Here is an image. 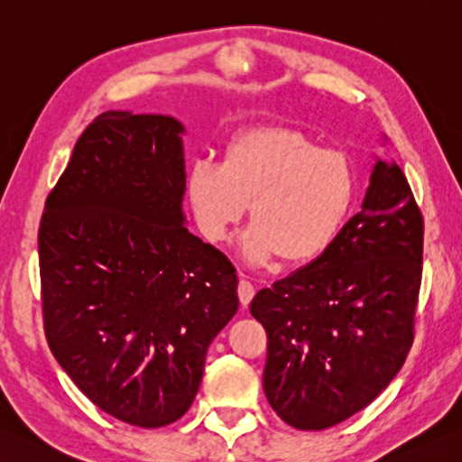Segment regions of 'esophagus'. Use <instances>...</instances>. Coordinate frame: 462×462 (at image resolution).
Segmentation results:
<instances>
[{
    "instance_id": "1",
    "label": "esophagus",
    "mask_w": 462,
    "mask_h": 462,
    "mask_svg": "<svg viewBox=\"0 0 462 462\" xmlns=\"http://www.w3.org/2000/svg\"><path fill=\"white\" fill-rule=\"evenodd\" d=\"M252 296H254V286H252V282H248V280L242 278L238 282V298H240L242 306H248Z\"/></svg>"
}]
</instances>
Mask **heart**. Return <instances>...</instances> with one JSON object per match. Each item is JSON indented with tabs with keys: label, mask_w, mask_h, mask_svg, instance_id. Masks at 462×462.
<instances>
[{
	"label": "heart",
	"mask_w": 462,
	"mask_h": 462,
	"mask_svg": "<svg viewBox=\"0 0 462 462\" xmlns=\"http://www.w3.org/2000/svg\"><path fill=\"white\" fill-rule=\"evenodd\" d=\"M356 196V171L345 152L320 148L309 134L260 125L234 135L220 164L202 160L188 178L200 232L222 242L244 212L252 228L242 248L250 260L278 256L306 264L327 252Z\"/></svg>",
	"instance_id": "b5f03b06"
}]
</instances>
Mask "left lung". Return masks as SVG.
<instances>
[{
    "label": "left lung",
    "mask_w": 462,
    "mask_h": 462,
    "mask_svg": "<svg viewBox=\"0 0 462 462\" xmlns=\"http://www.w3.org/2000/svg\"><path fill=\"white\" fill-rule=\"evenodd\" d=\"M424 220L409 180L378 160L363 210L322 256L252 298L264 327V393L300 430L350 419L381 394L414 340Z\"/></svg>",
    "instance_id": "left-lung-1"
}]
</instances>
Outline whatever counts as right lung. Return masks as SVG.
<instances>
[{
  "label": "right lung",
  "instance_id": "obj_1",
  "mask_svg": "<svg viewBox=\"0 0 462 462\" xmlns=\"http://www.w3.org/2000/svg\"><path fill=\"white\" fill-rule=\"evenodd\" d=\"M182 124L104 112L81 135L40 220L51 355L110 417H184L206 350L238 310L228 256L184 226Z\"/></svg>",
  "mask_w": 462,
  "mask_h": 462
}]
</instances>
